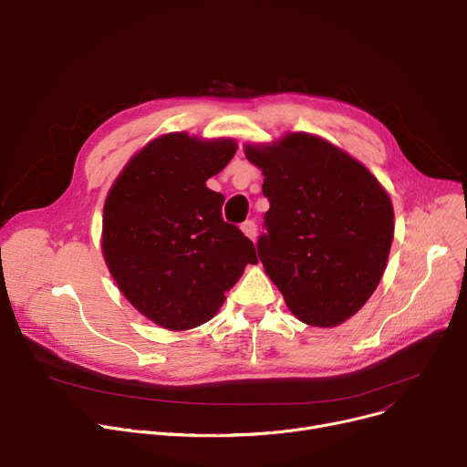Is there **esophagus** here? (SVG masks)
<instances>
[{
  "label": "esophagus",
  "mask_w": 467,
  "mask_h": 467,
  "mask_svg": "<svg viewBox=\"0 0 467 467\" xmlns=\"http://www.w3.org/2000/svg\"><path fill=\"white\" fill-rule=\"evenodd\" d=\"M241 232L249 237L251 241H254L256 239V232H258V226H256V223L254 221H246V223H243L241 224Z\"/></svg>",
  "instance_id": "esophagus-1"
}]
</instances>
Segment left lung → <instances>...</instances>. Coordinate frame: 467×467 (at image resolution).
Returning <instances> with one entry per match:
<instances>
[{
    "label": "left lung",
    "mask_w": 467,
    "mask_h": 467,
    "mask_svg": "<svg viewBox=\"0 0 467 467\" xmlns=\"http://www.w3.org/2000/svg\"><path fill=\"white\" fill-rule=\"evenodd\" d=\"M269 200L258 258L292 315L334 327L379 286L394 239V207L377 177L343 149L306 131L246 143Z\"/></svg>",
    "instance_id": "obj_1"
}]
</instances>
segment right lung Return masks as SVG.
<instances>
[{"label":"right lung","instance_id":"1","mask_svg":"<svg viewBox=\"0 0 467 467\" xmlns=\"http://www.w3.org/2000/svg\"><path fill=\"white\" fill-rule=\"evenodd\" d=\"M235 150L232 137L163 133L130 158L105 198L109 273L130 304L166 330L211 320L246 264L258 262L253 241L223 221L224 196L205 184Z\"/></svg>","mask_w":467,"mask_h":467}]
</instances>
